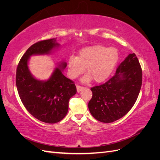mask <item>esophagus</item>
I'll return each mask as SVG.
<instances>
[{
	"mask_svg": "<svg viewBox=\"0 0 160 160\" xmlns=\"http://www.w3.org/2000/svg\"><path fill=\"white\" fill-rule=\"evenodd\" d=\"M83 89H84L83 87L80 86L79 85H77V92H80L81 90H83Z\"/></svg>",
	"mask_w": 160,
	"mask_h": 160,
	"instance_id": "1",
	"label": "esophagus"
}]
</instances>
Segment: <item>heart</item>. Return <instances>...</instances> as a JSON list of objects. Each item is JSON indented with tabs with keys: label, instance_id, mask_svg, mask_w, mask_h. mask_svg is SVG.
I'll return each mask as SVG.
<instances>
[{
	"label": "heart",
	"instance_id": "b5f03b06",
	"mask_svg": "<svg viewBox=\"0 0 160 160\" xmlns=\"http://www.w3.org/2000/svg\"><path fill=\"white\" fill-rule=\"evenodd\" d=\"M119 60V53L114 47L95 45L82 49L77 57H71L68 61L69 74L74 79L83 73V82L91 79L95 83L105 81L112 72Z\"/></svg>",
	"mask_w": 160,
	"mask_h": 160
}]
</instances>
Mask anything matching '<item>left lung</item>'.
<instances>
[{"mask_svg":"<svg viewBox=\"0 0 160 160\" xmlns=\"http://www.w3.org/2000/svg\"><path fill=\"white\" fill-rule=\"evenodd\" d=\"M142 84V69L135 53L118 66L114 75L105 83L91 88L88 103L97 120L111 123L122 118L132 108Z\"/></svg>","mask_w":160,"mask_h":160,"instance_id":"8db88e82","label":"left lung"}]
</instances>
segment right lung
<instances>
[{
  "label": "right lung",
  "instance_id": "right-lung-1",
  "mask_svg": "<svg viewBox=\"0 0 160 160\" xmlns=\"http://www.w3.org/2000/svg\"><path fill=\"white\" fill-rule=\"evenodd\" d=\"M58 44L52 39L38 41L31 45L21 57L16 72V85L22 104L33 117L47 123L63 119L69 109V101L77 93L74 81L62 73L67 65L62 63L46 81L31 75L27 62L31 55L47 54Z\"/></svg>",
  "mask_w": 160,
  "mask_h": 160
}]
</instances>
